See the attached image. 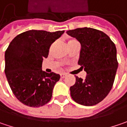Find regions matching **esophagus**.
<instances>
[{"label":"esophagus","mask_w":127,"mask_h":127,"mask_svg":"<svg viewBox=\"0 0 127 127\" xmlns=\"http://www.w3.org/2000/svg\"><path fill=\"white\" fill-rule=\"evenodd\" d=\"M60 77H61V78H65V77H66V74H64V73H62V74H60Z\"/></svg>","instance_id":"34e87169"}]
</instances>
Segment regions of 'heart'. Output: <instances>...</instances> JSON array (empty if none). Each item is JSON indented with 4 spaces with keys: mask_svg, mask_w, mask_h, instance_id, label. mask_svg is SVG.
I'll return each mask as SVG.
<instances>
[{
    "mask_svg": "<svg viewBox=\"0 0 127 127\" xmlns=\"http://www.w3.org/2000/svg\"><path fill=\"white\" fill-rule=\"evenodd\" d=\"M77 40H75V39H71V40H70V41H68V43H67V44L69 45V44H72V43H74V42H77Z\"/></svg>",
    "mask_w": 127,
    "mask_h": 127,
    "instance_id": "1",
    "label": "heart"
}]
</instances>
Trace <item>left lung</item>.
<instances>
[{"label": "left lung", "instance_id": "obj_1", "mask_svg": "<svg viewBox=\"0 0 127 127\" xmlns=\"http://www.w3.org/2000/svg\"><path fill=\"white\" fill-rule=\"evenodd\" d=\"M67 34L80 43L78 64L87 72L84 80L75 76L71 97L80 105H96L107 96L114 82L118 67L115 44L104 32L92 28H78Z\"/></svg>", "mask_w": 127, "mask_h": 127}]
</instances>
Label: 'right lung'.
<instances>
[{
  "label": "right lung",
  "mask_w": 127,
  "mask_h": 127,
  "mask_svg": "<svg viewBox=\"0 0 127 127\" xmlns=\"http://www.w3.org/2000/svg\"><path fill=\"white\" fill-rule=\"evenodd\" d=\"M64 31L29 30L17 35L5 52V73L16 98L30 107L47 104L60 75L41 70L52 44Z\"/></svg>",
  "instance_id": "add662e5"
}]
</instances>
